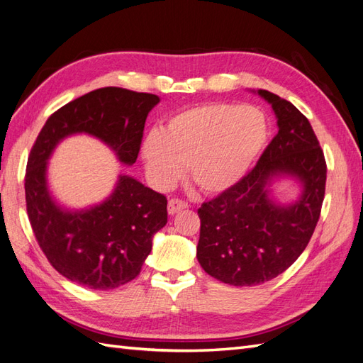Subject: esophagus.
Segmentation results:
<instances>
[{
  "instance_id": "34e87169",
  "label": "esophagus",
  "mask_w": 363,
  "mask_h": 363,
  "mask_svg": "<svg viewBox=\"0 0 363 363\" xmlns=\"http://www.w3.org/2000/svg\"><path fill=\"white\" fill-rule=\"evenodd\" d=\"M189 206V203L185 202V201H181V199H178V198H173V199H170L169 201V214H176V213H179L181 210H184V208H187Z\"/></svg>"
}]
</instances>
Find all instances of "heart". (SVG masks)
Masks as SVG:
<instances>
[{
    "label": "heart",
    "mask_w": 363,
    "mask_h": 363,
    "mask_svg": "<svg viewBox=\"0 0 363 363\" xmlns=\"http://www.w3.org/2000/svg\"><path fill=\"white\" fill-rule=\"evenodd\" d=\"M267 137L263 113L231 103L201 105L170 117L143 144L150 181L160 189L185 176L205 193H219L239 181Z\"/></svg>",
    "instance_id": "heart-1"
}]
</instances>
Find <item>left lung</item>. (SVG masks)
Wrapping results in <instances>:
<instances>
[{"instance_id": "8db88e82", "label": "left lung", "mask_w": 363, "mask_h": 363, "mask_svg": "<svg viewBox=\"0 0 363 363\" xmlns=\"http://www.w3.org/2000/svg\"><path fill=\"white\" fill-rule=\"evenodd\" d=\"M258 94L272 105L278 133L251 172L198 210V260L206 274L231 286L262 284L291 267L310 242L325 194L324 152L306 116L274 92ZM277 174L303 182L295 204L270 199L265 185Z\"/></svg>"}]
</instances>
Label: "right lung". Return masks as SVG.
Listing matches in <instances>:
<instances>
[{
  "label": "right lung",
  "mask_w": 363,
  "mask_h": 363,
  "mask_svg": "<svg viewBox=\"0 0 363 363\" xmlns=\"http://www.w3.org/2000/svg\"><path fill=\"white\" fill-rule=\"evenodd\" d=\"M160 97L106 86L51 113L28 155L26 203L38 245L56 271L80 286L109 291L132 281L152 251V237L167 223V198L120 176L109 198L89 210L68 211L51 199L47 160L56 144L85 132L105 141L123 164L137 161L144 123Z\"/></svg>",
  "instance_id": "right-lung-1"
}]
</instances>
